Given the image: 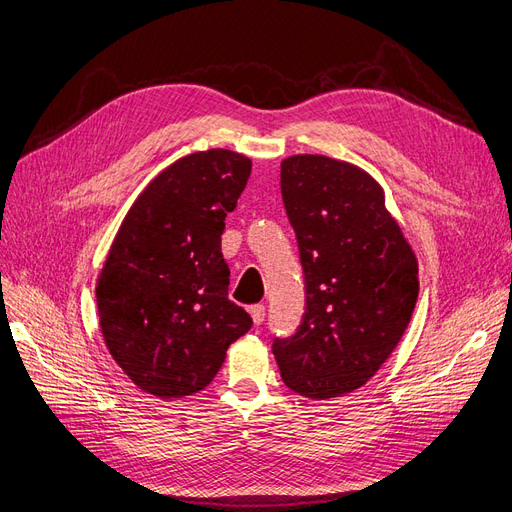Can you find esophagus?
Listing matches in <instances>:
<instances>
[{
    "mask_svg": "<svg viewBox=\"0 0 512 512\" xmlns=\"http://www.w3.org/2000/svg\"><path fill=\"white\" fill-rule=\"evenodd\" d=\"M249 312H251V316H253V323H255V325H261L263 318H266V306H263V304L251 306Z\"/></svg>",
    "mask_w": 512,
    "mask_h": 512,
    "instance_id": "esophagus-1",
    "label": "esophagus"
}]
</instances>
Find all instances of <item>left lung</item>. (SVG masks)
<instances>
[{"label":"left lung","mask_w":512,"mask_h":512,"mask_svg":"<svg viewBox=\"0 0 512 512\" xmlns=\"http://www.w3.org/2000/svg\"><path fill=\"white\" fill-rule=\"evenodd\" d=\"M280 192L297 236L306 312L272 352L291 390L331 399L384 365L418 301V261L365 170L327 156L280 164Z\"/></svg>","instance_id":"8db88e82"}]
</instances>
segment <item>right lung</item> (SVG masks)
<instances>
[{
    "label": "right lung",
    "mask_w": 512,
    "mask_h": 512,
    "mask_svg": "<svg viewBox=\"0 0 512 512\" xmlns=\"http://www.w3.org/2000/svg\"><path fill=\"white\" fill-rule=\"evenodd\" d=\"M251 160L230 149L189 154L151 181L111 244L97 285L105 344L141 390L179 399L213 382L253 327L227 299L221 253Z\"/></svg>",
    "instance_id": "right-lung-1"
}]
</instances>
